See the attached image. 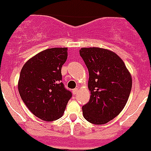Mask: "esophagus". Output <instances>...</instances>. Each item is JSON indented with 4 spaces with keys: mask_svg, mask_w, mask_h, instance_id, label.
I'll list each match as a JSON object with an SVG mask.
<instances>
[{
    "mask_svg": "<svg viewBox=\"0 0 151 151\" xmlns=\"http://www.w3.org/2000/svg\"><path fill=\"white\" fill-rule=\"evenodd\" d=\"M78 88H76V89H74L73 90V95H76V94L78 93Z\"/></svg>",
    "mask_w": 151,
    "mask_h": 151,
    "instance_id": "obj_1",
    "label": "esophagus"
}]
</instances>
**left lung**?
Masks as SVG:
<instances>
[{
    "mask_svg": "<svg viewBox=\"0 0 151 151\" xmlns=\"http://www.w3.org/2000/svg\"><path fill=\"white\" fill-rule=\"evenodd\" d=\"M80 56L89 71V102L82 106L83 117L89 123L103 125L122 111L132 86L129 71L120 56L101 47H82Z\"/></svg>",
    "mask_w": 151,
    "mask_h": 151,
    "instance_id": "8db88e82",
    "label": "left lung"
}]
</instances>
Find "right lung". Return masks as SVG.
Listing matches in <instances>:
<instances>
[{
	"mask_svg": "<svg viewBox=\"0 0 151 151\" xmlns=\"http://www.w3.org/2000/svg\"><path fill=\"white\" fill-rule=\"evenodd\" d=\"M67 59V47L46 49L27 61L20 71V97L28 109L44 121L60 118L72 97L61 81Z\"/></svg>",
	"mask_w": 151,
	"mask_h": 151,
	"instance_id": "obj_1",
	"label": "right lung"
}]
</instances>
